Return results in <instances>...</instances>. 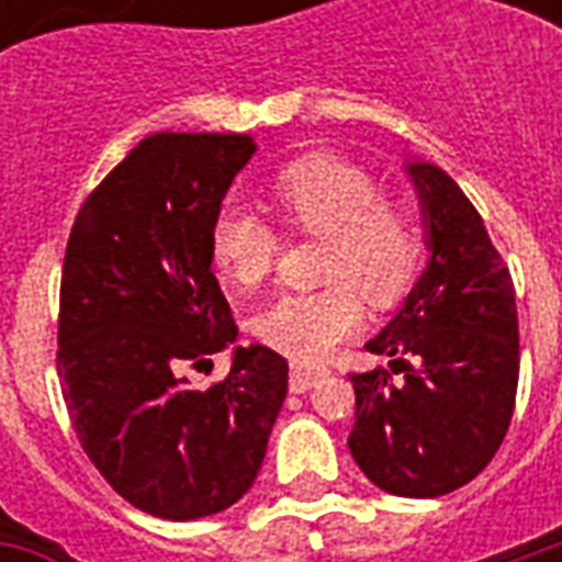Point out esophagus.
I'll list each match as a JSON object with an SVG mask.
<instances>
[{
    "label": "esophagus",
    "mask_w": 562,
    "mask_h": 562,
    "mask_svg": "<svg viewBox=\"0 0 562 562\" xmlns=\"http://www.w3.org/2000/svg\"><path fill=\"white\" fill-rule=\"evenodd\" d=\"M325 376V373H313V370H304V367H292V376H289V389L294 394H304L316 385L318 379Z\"/></svg>",
    "instance_id": "esophagus-1"
}]
</instances>
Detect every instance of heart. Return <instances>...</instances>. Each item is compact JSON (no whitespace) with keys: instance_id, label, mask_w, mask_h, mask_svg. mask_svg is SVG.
<instances>
[{"instance_id":"heart-1","label":"heart","mask_w":562,"mask_h":562,"mask_svg":"<svg viewBox=\"0 0 562 562\" xmlns=\"http://www.w3.org/2000/svg\"><path fill=\"white\" fill-rule=\"evenodd\" d=\"M273 201L297 232L325 234L318 292H285L252 322L261 342L294 361L316 364L352 334L364 304L397 297L418 261V228L409 213L382 201L379 183L334 156L285 165L273 183ZM280 237L244 201H225L210 228V256L237 289H252L277 261Z\"/></svg>"}]
</instances>
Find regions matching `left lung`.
Returning <instances> with one entry per match:
<instances>
[{
	"instance_id": "8db88e82",
	"label": "left lung",
	"mask_w": 562,
	"mask_h": 562,
	"mask_svg": "<svg viewBox=\"0 0 562 562\" xmlns=\"http://www.w3.org/2000/svg\"><path fill=\"white\" fill-rule=\"evenodd\" d=\"M422 204L427 261L367 342L391 370L355 373L349 451L394 496H442L491 463L518 394V306L479 210L434 161L403 165ZM414 361L405 364V358ZM391 372H403L401 383Z\"/></svg>"
}]
</instances>
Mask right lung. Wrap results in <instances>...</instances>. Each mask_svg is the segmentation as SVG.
<instances>
[{
  "instance_id": "obj_1",
  "label": "right lung",
  "mask_w": 562,
  "mask_h": 562,
  "mask_svg": "<svg viewBox=\"0 0 562 562\" xmlns=\"http://www.w3.org/2000/svg\"><path fill=\"white\" fill-rule=\"evenodd\" d=\"M249 135H149L80 207L63 265L59 352L87 458L132 506L195 520L252 487L289 391L268 346H234L210 228ZM233 346V373L201 392L186 366Z\"/></svg>"
}]
</instances>
